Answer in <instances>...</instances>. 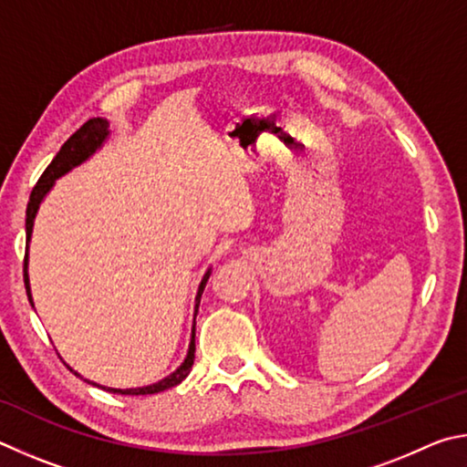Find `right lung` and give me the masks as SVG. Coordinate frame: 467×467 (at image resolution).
Returning a JSON list of instances; mask_svg holds the SVG:
<instances>
[{"mask_svg": "<svg viewBox=\"0 0 467 467\" xmlns=\"http://www.w3.org/2000/svg\"><path fill=\"white\" fill-rule=\"evenodd\" d=\"M109 135V122L104 119H89L88 122H84L76 133H73L67 141L61 145L59 153L55 155L53 161L48 163L47 170L43 171V176L38 178V182L35 184L30 192V201H28V207H26V238L30 240V234H32V223H35V215L38 211V204L43 201V196L48 192V188L53 186V182L59 176H63L65 171H69L71 168H76L78 163L84 161L86 158H89L98 147L102 145V141ZM26 266H28V254L24 256V283H26V293H28V299L30 297V285H28V273H26ZM207 273L202 276V281L199 285V293H196V309H194V317L196 312H199V304H201V296H202V289L204 285H207L209 279ZM194 363V328H192V340H191V348H188V355L184 358V363L178 367V369L168 375L166 379H161L158 383H153V386H147V388H135V389H112V388H102L106 391H112V394H120V396H147V394H160L163 389H170L178 386L180 381H182L188 371H191V367ZM78 375V373H76ZM96 386V383H94ZM100 388V386H98Z\"/></svg>", "mask_w": 467, "mask_h": 467, "instance_id": "add662e5", "label": "right lung"}]
</instances>
